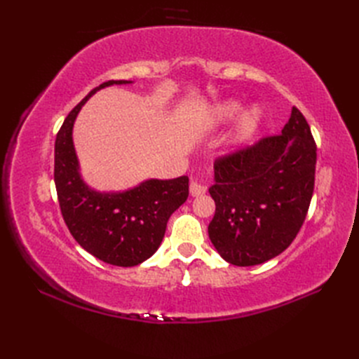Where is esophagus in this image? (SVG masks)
I'll list each match as a JSON object with an SVG mask.
<instances>
[{"instance_id": "obj_1", "label": "esophagus", "mask_w": 359, "mask_h": 359, "mask_svg": "<svg viewBox=\"0 0 359 359\" xmlns=\"http://www.w3.org/2000/svg\"><path fill=\"white\" fill-rule=\"evenodd\" d=\"M206 191V187L203 186V184L198 182V181H191L190 182V194L193 198H198V196H202V194H205Z\"/></svg>"}]
</instances>
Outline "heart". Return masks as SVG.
I'll return each mask as SVG.
<instances>
[{"mask_svg":"<svg viewBox=\"0 0 359 359\" xmlns=\"http://www.w3.org/2000/svg\"><path fill=\"white\" fill-rule=\"evenodd\" d=\"M241 109V104L235 100H226L219 104H215L211 111V119L214 123H224L227 119L233 118ZM260 121H262V111L260 107L253 106L240 118V121L235 128L236 139H247L252 135L255 130L259 127Z\"/></svg>","mask_w":359,"mask_h":359,"instance_id":"1","label":"heart"}]
</instances>
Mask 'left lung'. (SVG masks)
<instances>
[{
	"label": "left lung",
	"mask_w": 359,
	"mask_h": 359,
	"mask_svg": "<svg viewBox=\"0 0 359 359\" xmlns=\"http://www.w3.org/2000/svg\"><path fill=\"white\" fill-rule=\"evenodd\" d=\"M316 149L307 119L292 107L280 135L215 160L208 233L226 262L264 264L295 240L313 196Z\"/></svg>",
	"instance_id": "obj_1"
}]
</instances>
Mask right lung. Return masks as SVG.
Listing matches in <instances>:
<instances>
[{
  "instance_id": "obj_1",
  "label": "right lung",
  "mask_w": 359,
  "mask_h": 359,
  "mask_svg": "<svg viewBox=\"0 0 359 359\" xmlns=\"http://www.w3.org/2000/svg\"><path fill=\"white\" fill-rule=\"evenodd\" d=\"M114 83L132 81L103 82L64 119L55 140L53 180L62 219L78 244L109 265L135 266L157 252L169 217L189 198V177L148 180L119 193H100L86 186L73 147V124L86 100Z\"/></svg>"
}]
</instances>
